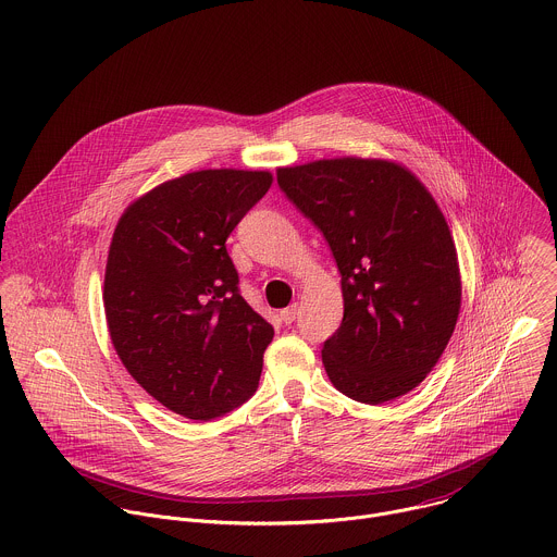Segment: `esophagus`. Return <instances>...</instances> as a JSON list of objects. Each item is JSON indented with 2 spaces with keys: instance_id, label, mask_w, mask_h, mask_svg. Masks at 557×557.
I'll list each match as a JSON object with an SVG mask.
<instances>
[{
  "instance_id": "34e87169",
  "label": "esophagus",
  "mask_w": 557,
  "mask_h": 557,
  "mask_svg": "<svg viewBox=\"0 0 557 557\" xmlns=\"http://www.w3.org/2000/svg\"><path fill=\"white\" fill-rule=\"evenodd\" d=\"M296 318H298V305H296V302H294V305H289L287 309H283V311H281V320H283L285 324H292Z\"/></svg>"
}]
</instances>
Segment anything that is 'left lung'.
Segmentation results:
<instances>
[{"label": "left lung", "instance_id": "8db88e82", "mask_svg": "<svg viewBox=\"0 0 557 557\" xmlns=\"http://www.w3.org/2000/svg\"><path fill=\"white\" fill-rule=\"evenodd\" d=\"M324 233L342 272L344 320L322 363L344 395L382 404L438 363L458 322L456 244L436 200L391 160L333 158L276 171Z\"/></svg>", "mask_w": 557, "mask_h": 557}]
</instances>
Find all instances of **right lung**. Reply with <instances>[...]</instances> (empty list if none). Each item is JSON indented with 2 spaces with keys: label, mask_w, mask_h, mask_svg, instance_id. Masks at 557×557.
I'll use <instances>...</instances> for the list:
<instances>
[{
  "label": "right lung",
  "mask_w": 557,
  "mask_h": 557,
  "mask_svg": "<svg viewBox=\"0 0 557 557\" xmlns=\"http://www.w3.org/2000/svg\"><path fill=\"white\" fill-rule=\"evenodd\" d=\"M270 186L268 171H194L136 198L114 228L103 281L112 346L187 419L231 412L257 391L274 329L239 296L224 242Z\"/></svg>",
  "instance_id": "1"
}]
</instances>
